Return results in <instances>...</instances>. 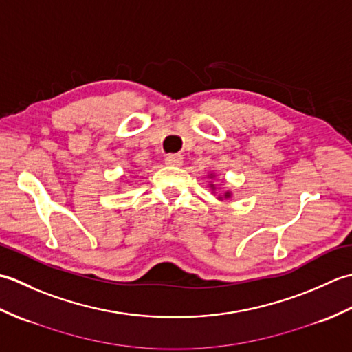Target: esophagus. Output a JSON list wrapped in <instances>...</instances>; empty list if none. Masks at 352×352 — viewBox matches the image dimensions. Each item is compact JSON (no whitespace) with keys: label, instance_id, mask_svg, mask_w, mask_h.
<instances>
[{"label":"esophagus","instance_id":"esophagus-1","mask_svg":"<svg viewBox=\"0 0 352 352\" xmlns=\"http://www.w3.org/2000/svg\"><path fill=\"white\" fill-rule=\"evenodd\" d=\"M164 162L170 166H180V164H183V157L180 154H168Z\"/></svg>","mask_w":352,"mask_h":352}]
</instances>
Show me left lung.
Listing matches in <instances>:
<instances>
[{
	"instance_id": "left-lung-1",
	"label": "left lung",
	"mask_w": 352,
	"mask_h": 352,
	"mask_svg": "<svg viewBox=\"0 0 352 352\" xmlns=\"http://www.w3.org/2000/svg\"><path fill=\"white\" fill-rule=\"evenodd\" d=\"M213 177V175H212ZM210 188H212V190H214V184H210ZM231 197V192H226V193H223V198H230ZM219 199H222V197H219Z\"/></svg>"
}]
</instances>
